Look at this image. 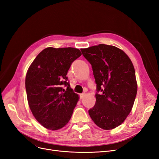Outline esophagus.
<instances>
[{"label": "esophagus", "mask_w": 159, "mask_h": 159, "mask_svg": "<svg viewBox=\"0 0 159 159\" xmlns=\"http://www.w3.org/2000/svg\"><path fill=\"white\" fill-rule=\"evenodd\" d=\"M85 95V93H81V94H80V99H83V98H84Z\"/></svg>", "instance_id": "34e87169"}]
</instances>
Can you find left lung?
I'll return each instance as SVG.
<instances>
[{
  "mask_svg": "<svg viewBox=\"0 0 159 159\" xmlns=\"http://www.w3.org/2000/svg\"><path fill=\"white\" fill-rule=\"evenodd\" d=\"M81 51L91 64L97 84L95 104L89 114L99 127L113 129L125 120L136 98L137 84L132 61L113 46L99 44ZM99 91L102 93L99 94Z\"/></svg>",
  "mask_w": 159,
  "mask_h": 159,
  "instance_id": "1",
  "label": "left lung"
}]
</instances>
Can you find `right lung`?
<instances>
[{"label": "right lung", "mask_w": 159, "mask_h": 159, "mask_svg": "<svg viewBox=\"0 0 159 159\" xmlns=\"http://www.w3.org/2000/svg\"><path fill=\"white\" fill-rule=\"evenodd\" d=\"M81 55L74 48H46L28 70L25 85L28 105L34 117L48 129H60L71 119L79 95L70 88L66 75L72 62Z\"/></svg>", "instance_id": "1"}]
</instances>
